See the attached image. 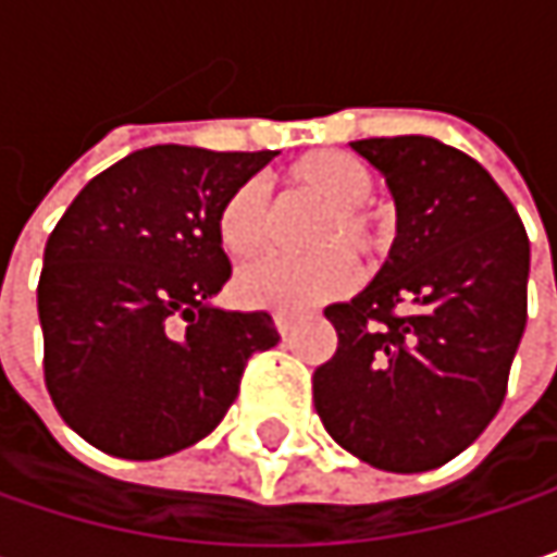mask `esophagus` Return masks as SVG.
I'll list each match as a JSON object with an SVG mask.
<instances>
[{
	"instance_id": "1",
	"label": "esophagus",
	"mask_w": 557,
	"mask_h": 557,
	"mask_svg": "<svg viewBox=\"0 0 557 557\" xmlns=\"http://www.w3.org/2000/svg\"><path fill=\"white\" fill-rule=\"evenodd\" d=\"M274 325H277L280 335H289V332H293V325H296V312L280 309V312H274Z\"/></svg>"
}]
</instances>
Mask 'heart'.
Segmentation results:
<instances>
[{
  "label": "heart",
  "mask_w": 557,
  "mask_h": 557,
  "mask_svg": "<svg viewBox=\"0 0 557 557\" xmlns=\"http://www.w3.org/2000/svg\"><path fill=\"white\" fill-rule=\"evenodd\" d=\"M283 183L296 196L325 202L309 232L315 255H271L238 271L235 293L258 309H306L348 293L358 283V264L348 251L374 258L387 245L381 212L368 206L377 176L361 158L345 151H309L283 170ZM215 232L232 258H248L274 238V209L261 183H242L228 193L215 215Z\"/></svg>",
  "instance_id": "b5f03b06"
}]
</instances>
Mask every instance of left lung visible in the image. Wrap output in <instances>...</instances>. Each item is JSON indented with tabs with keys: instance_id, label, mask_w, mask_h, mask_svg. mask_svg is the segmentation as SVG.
Segmentation results:
<instances>
[{
	"instance_id": "1",
	"label": "left lung",
	"mask_w": 557,
	"mask_h": 557,
	"mask_svg": "<svg viewBox=\"0 0 557 557\" xmlns=\"http://www.w3.org/2000/svg\"><path fill=\"white\" fill-rule=\"evenodd\" d=\"M351 148L387 176L396 242L374 283L325 319L335 355L315 368L325 432L396 474L461 455L497 416L525 329L529 238L497 180L422 135Z\"/></svg>"
}]
</instances>
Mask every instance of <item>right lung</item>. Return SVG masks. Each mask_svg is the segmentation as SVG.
I'll list each match as a JSON object with an SVG mask.
<instances>
[{"label":"right lung","instance_id":"right-lung-1","mask_svg":"<svg viewBox=\"0 0 557 557\" xmlns=\"http://www.w3.org/2000/svg\"><path fill=\"white\" fill-rule=\"evenodd\" d=\"M277 151L154 145L92 176L38 280L45 384L92 448L154 461L206 438L245 364L280 342L268 312L209 299L232 277L215 215Z\"/></svg>","mask_w":557,"mask_h":557}]
</instances>
